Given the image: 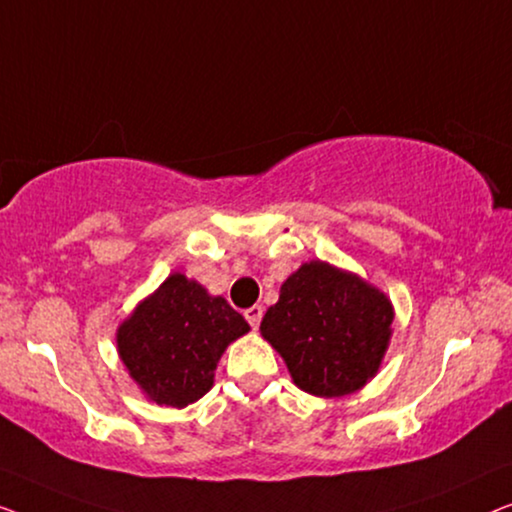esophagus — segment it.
Instances as JSON below:
<instances>
[{
	"label": "esophagus",
	"mask_w": 512,
	"mask_h": 512,
	"mask_svg": "<svg viewBox=\"0 0 512 512\" xmlns=\"http://www.w3.org/2000/svg\"><path fill=\"white\" fill-rule=\"evenodd\" d=\"M243 315H246V320H248V325L253 327V329H257L259 327V322H262V315H264V308L262 306H250V308H246V311H243Z\"/></svg>",
	"instance_id": "34e87169"
}]
</instances>
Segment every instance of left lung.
I'll use <instances>...</instances> for the list:
<instances>
[{
	"mask_svg": "<svg viewBox=\"0 0 512 512\" xmlns=\"http://www.w3.org/2000/svg\"><path fill=\"white\" fill-rule=\"evenodd\" d=\"M394 311L355 273L308 262L280 287L262 336L285 359L294 385L315 397H343L376 376Z\"/></svg>",
	"mask_w": 512,
	"mask_h": 512,
	"instance_id": "1",
	"label": "left lung"
}]
</instances>
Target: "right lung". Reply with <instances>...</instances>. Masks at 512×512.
<instances>
[{"mask_svg":"<svg viewBox=\"0 0 512 512\" xmlns=\"http://www.w3.org/2000/svg\"><path fill=\"white\" fill-rule=\"evenodd\" d=\"M248 329L225 299L174 273L122 322L118 352L150 399L183 408L211 390L220 355Z\"/></svg>","mask_w":512,"mask_h":512,"instance_id":"right-lung-1","label":"right lung"}]
</instances>
